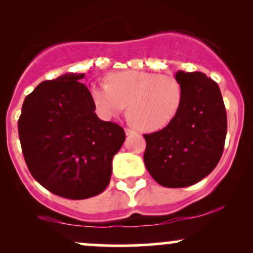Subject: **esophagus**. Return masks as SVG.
Returning <instances> with one entry per match:
<instances>
[{
  "label": "esophagus",
  "mask_w": 253,
  "mask_h": 253,
  "mask_svg": "<svg viewBox=\"0 0 253 253\" xmlns=\"http://www.w3.org/2000/svg\"><path fill=\"white\" fill-rule=\"evenodd\" d=\"M125 133H126L127 136H130V135L136 134L135 130H134V129H130V128H125Z\"/></svg>",
  "instance_id": "obj_1"
}]
</instances>
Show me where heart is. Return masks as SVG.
<instances>
[{
	"instance_id": "b5f03b06",
	"label": "heart",
	"mask_w": 253,
	"mask_h": 253,
	"mask_svg": "<svg viewBox=\"0 0 253 253\" xmlns=\"http://www.w3.org/2000/svg\"><path fill=\"white\" fill-rule=\"evenodd\" d=\"M108 84H92L90 97L104 120L118 117L128 107L139 128L153 132L175 119L182 104L181 84L170 75L124 70L108 75Z\"/></svg>"
}]
</instances>
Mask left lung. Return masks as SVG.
Here are the masks:
<instances>
[{"instance_id":"left-lung-1","label":"left lung","mask_w":253,"mask_h":253,"mask_svg":"<svg viewBox=\"0 0 253 253\" xmlns=\"http://www.w3.org/2000/svg\"><path fill=\"white\" fill-rule=\"evenodd\" d=\"M181 108L158 132L144 134V163L157 183L167 188L193 185L208 176L221 158L227 117L219 85L202 72L177 71Z\"/></svg>"}]
</instances>
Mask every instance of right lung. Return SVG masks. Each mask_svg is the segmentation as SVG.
Here are the masks:
<instances>
[{
  "label": "right lung",
  "instance_id": "obj_1",
  "mask_svg": "<svg viewBox=\"0 0 253 253\" xmlns=\"http://www.w3.org/2000/svg\"><path fill=\"white\" fill-rule=\"evenodd\" d=\"M84 74L43 81L25 98L19 138L28 170L58 196L83 200L109 184L112 161L126 134L95 113Z\"/></svg>",
  "mask_w": 253,
  "mask_h": 253
}]
</instances>
